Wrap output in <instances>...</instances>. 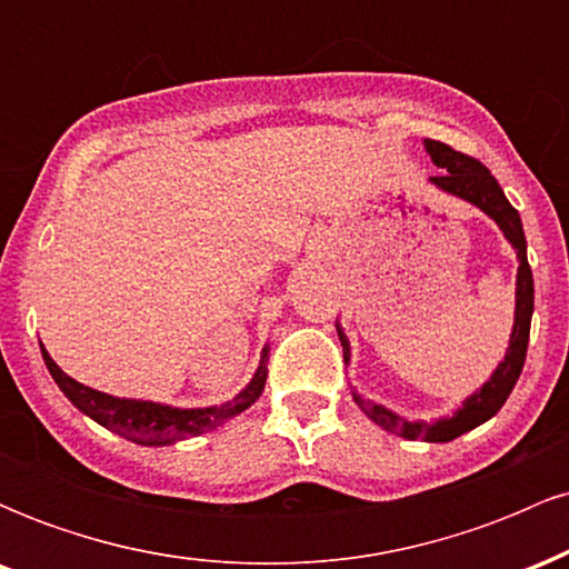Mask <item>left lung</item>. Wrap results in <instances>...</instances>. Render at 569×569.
<instances>
[{"mask_svg":"<svg viewBox=\"0 0 569 569\" xmlns=\"http://www.w3.org/2000/svg\"><path fill=\"white\" fill-rule=\"evenodd\" d=\"M426 149L433 160V166L443 168L441 176H430V184H436L443 192L455 194V198H462L473 202L476 208L487 213L495 224L500 227L502 234H506L508 243L513 246L516 259H519V272H516V312H513V331L511 342H508L506 358L498 363V369L492 371V377L476 390L473 396H468L462 401V407L455 411L452 417H441L436 422H422V420H403L396 411L380 407V403L367 401L358 393H352L356 403L361 407L363 415L369 417L371 422L390 430V433L401 436V439L409 441H452L457 436L468 433V430L479 428L481 422H487L489 417H495L500 411L506 398L511 396L516 380H519L521 369H525L527 358V342H530V321L535 310V286H532V270L530 262H527V240L525 230H521L519 211L508 202L506 194L498 184L492 173L481 166L479 160L468 158V154L455 152L449 143L426 139ZM339 342H342L345 361H350V342L345 337L342 326L337 323Z\"/></svg>","mask_w":569,"mask_h":569,"instance_id":"left-lung-1","label":"left lung"}]
</instances>
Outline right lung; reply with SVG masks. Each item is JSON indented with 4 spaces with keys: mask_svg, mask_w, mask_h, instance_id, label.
Listing matches in <instances>:
<instances>
[{
    "mask_svg": "<svg viewBox=\"0 0 569 569\" xmlns=\"http://www.w3.org/2000/svg\"><path fill=\"white\" fill-rule=\"evenodd\" d=\"M42 358L44 367L58 388L63 390V396L74 403L77 409L84 411L90 420H96L98 426L114 430V433L126 436V439L143 443V447H166V443H176L189 436L208 433V430L219 428L221 422H227L230 417L240 415L262 396L264 382H267V361H270V345H264L262 361H259L257 375L251 377V382L240 390L232 401L219 403V407H206V409H179L168 407V403H154V401H136V398H117L101 390L88 388V385L71 380L58 363L50 358V352L42 345Z\"/></svg>",
    "mask_w": 569,
    "mask_h": 569,
    "instance_id": "add662e5",
    "label": "right lung"
}]
</instances>
